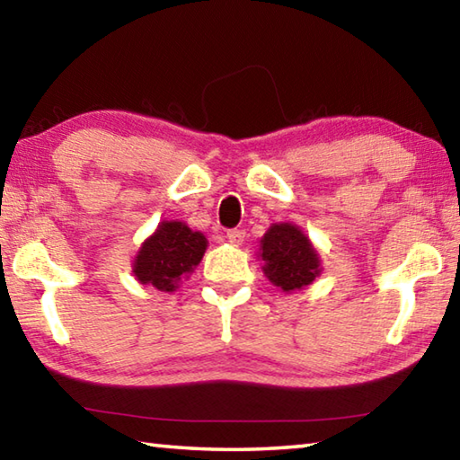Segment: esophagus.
Masks as SVG:
<instances>
[{"mask_svg": "<svg viewBox=\"0 0 460 460\" xmlns=\"http://www.w3.org/2000/svg\"><path fill=\"white\" fill-rule=\"evenodd\" d=\"M225 237L229 239V243L241 245V243H243V239H245V231L243 229H229L227 235H225Z\"/></svg>", "mask_w": 460, "mask_h": 460, "instance_id": "obj_1", "label": "esophagus"}]
</instances>
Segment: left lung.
Wrapping results in <instances>:
<instances>
[{
    "label": "left lung",
    "instance_id": "left-lung-1",
    "mask_svg": "<svg viewBox=\"0 0 460 460\" xmlns=\"http://www.w3.org/2000/svg\"><path fill=\"white\" fill-rule=\"evenodd\" d=\"M263 271L284 292L300 290L321 274L316 249L298 227L290 223L271 225L261 239Z\"/></svg>",
    "mask_w": 460,
    "mask_h": 460
}]
</instances>
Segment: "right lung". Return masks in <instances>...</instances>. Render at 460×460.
Listing matches in <instances>:
<instances>
[{
  "instance_id": "add662e5",
  "label": "right lung",
  "mask_w": 460,
  "mask_h": 460,
  "mask_svg": "<svg viewBox=\"0 0 460 460\" xmlns=\"http://www.w3.org/2000/svg\"><path fill=\"white\" fill-rule=\"evenodd\" d=\"M207 239L181 221H164L139 249L134 274L142 284L160 292H172L184 274L199 266Z\"/></svg>"
}]
</instances>
